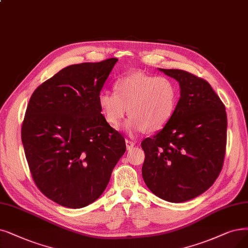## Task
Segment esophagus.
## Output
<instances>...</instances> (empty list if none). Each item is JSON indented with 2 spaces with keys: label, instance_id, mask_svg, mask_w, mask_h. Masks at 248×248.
Masks as SVG:
<instances>
[{
  "label": "esophagus",
  "instance_id": "1",
  "mask_svg": "<svg viewBox=\"0 0 248 248\" xmlns=\"http://www.w3.org/2000/svg\"><path fill=\"white\" fill-rule=\"evenodd\" d=\"M126 147L127 150H130V148H132L134 145H135V141L133 140H126Z\"/></svg>",
  "mask_w": 248,
  "mask_h": 248
}]
</instances>
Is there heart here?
<instances>
[{"instance_id":"1","label":"heart","mask_w":248,"mask_h":248,"mask_svg":"<svg viewBox=\"0 0 248 248\" xmlns=\"http://www.w3.org/2000/svg\"><path fill=\"white\" fill-rule=\"evenodd\" d=\"M178 98V86L172 78L135 72L119 78L115 92L103 91L98 105L106 121L115 129L129 111L126 129L132 134L163 129L175 112Z\"/></svg>"}]
</instances>
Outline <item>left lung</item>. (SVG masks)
<instances>
[{"instance_id": "left-lung-1", "label": "left lung", "mask_w": 248, "mask_h": 248, "mask_svg": "<svg viewBox=\"0 0 248 248\" xmlns=\"http://www.w3.org/2000/svg\"><path fill=\"white\" fill-rule=\"evenodd\" d=\"M180 85L170 121L141 142L142 178L156 196L183 202L214 184L224 164L227 143L225 106L210 83L179 69H160Z\"/></svg>"}]
</instances>
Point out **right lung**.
<instances>
[{"instance_id": "1", "label": "right lung", "mask_w": 248, "mask_h": 248, "mask_svg": "<svg viewBox=\"0 0 248 248\" xmlns=\"http://www.w3.org/2000/svg\"><path fill=\"white\" fill-rule=\"evenodd\" d=\"M117 61L68 66L39 85L27 105L21 140L29 171L42 193L65 207L97 200L126 151L98 105Z\"/></svg>"}]
</instances>
